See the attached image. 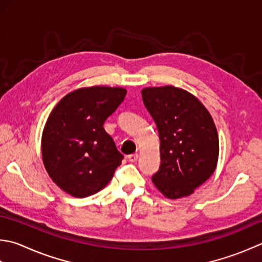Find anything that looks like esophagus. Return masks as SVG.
<instances>
[{"label": "esophagus", "instance_id": "34e87169", "mask_svg": "<svg viewBox=\"0 0 262 262\" xmlns=\"http://www.w3.org/2000/svg\"><path fill=\"white\" fill-rule=\"evenodd\" d=\"M138 158H139L138 154H131V155H129V156H127V159H129V162H131V163L137 162Z\"/></svg>", "mask_w": 262, "mask_h": 262}]
</instances>
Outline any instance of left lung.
Wrapping results in <instances>:
<instances>
[{"instance_id": "left-lung-1", "label": "left lung", "mask_w": 262, "mask_h": 262, "mask_svg": "<svg viewBox=\"0 0 262 262\" xmlns=\"http://www.w3.org/2000/svg\"><path fill=\"white\" fill-rule=\"evenodd\" d=\"M141 96L161 140V167L152 175V183L168 199L188 196L217 166L220 141L212 117L195 96L182 88L147 87Z\"/></svg>"}]
</instances>
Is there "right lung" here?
<instances>
[{
  "mask_svg": "<svg viewBox=\"0 0 262 262\" xmlns=\"http://www.w3.org/2000/svg\"><path fill=\"white\" fill-rule=\"evenodd\" d=\"M125 95L121 87L79 88L51 112L41 136L42 163L68 194L86 198L97 193L121 165L123 155L103 125Z\"/></svg>",
  "mask_w": 262,
  "mask_h": 262,
  "instance_id": "add662e5",
  "label": "right lung"
}]
</instances>
